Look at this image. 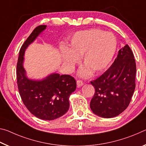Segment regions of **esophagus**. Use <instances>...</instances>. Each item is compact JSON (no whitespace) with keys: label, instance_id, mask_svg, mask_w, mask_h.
I'll return each mask as SVG.
<instances>
[{"label":"esophagus","instance_id":"obj_1","mask_svg":"<svg viewBox=\"0 0 146 146\" xmlns=\"http://www.w3.org/2000/svg\"><path fill=\"white\" fill-rule=\"evenodd\" d=\"M76 83H77V85L78 87H82V86L83 85V82L81 80H77V82H76Z\"/></svg>","mask_w":146,"mask_h":146}]
</instances>
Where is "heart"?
Listing matches in <instances>:
<instances>
[{
  "label": "heart",
  "mask_w": 146,
  "mask_h": 146,
  "mask_svg": "<svg viewBox=\"0 0 146 146\" xmlns=\"http://www.w3.org/2000/svg\"><path fill=\"white\" fill-rule=\"evenodd\" d=\"M117 47L116 39L111 32L100 29H91L75 33L71 38L68 49L64 48L62 56L70 71L74 69L79 58L82 56L85 65L80 72L82 77H87L104 72L111 63Z\"/></svg>",
  "instance_id": "b5f03b06"
}]
</instances>
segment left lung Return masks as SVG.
<instances>
[{"label": "left lung", "mask_w": 146, "mask_h": 146, "mask_svg": "<svg viewBox=\"0 0 146 146\" xmlns=\"http://www.w3.org/2000/svg\"><path fill=\"white\" fill-rule=\"evenodd\" d=\"M137 68L134 55L126 44L118 52L112 65L90 83L95 89L90 107L103 118L118 116L129 106L135 89Z\"/></svg>", "instance_id": "1"}]
</instances>
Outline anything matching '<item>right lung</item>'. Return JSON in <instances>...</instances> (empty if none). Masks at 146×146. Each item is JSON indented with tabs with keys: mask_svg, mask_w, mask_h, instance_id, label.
<instances>
[{
	"mask_svg": "<svg viewBox=\"0 0 146 146\" xmlns=\"http://www.w3.org/2000/svg\"><path fill=\"white\" fill-rule=\"evenodd\" d=\"M46 27L40 25L35 28L21 46L17 64V81L21 99L28 111L41 120H53L68 111L69 96L76 89L75 79L70 75L52 74L41 81L31 80L26 76L23 65L26 48Z\"/></svg>",
	"mask_w": 146,
	"mask_h": 146,
	"instance_id": "1",
	"label": "right lung"
}]
</instances>
